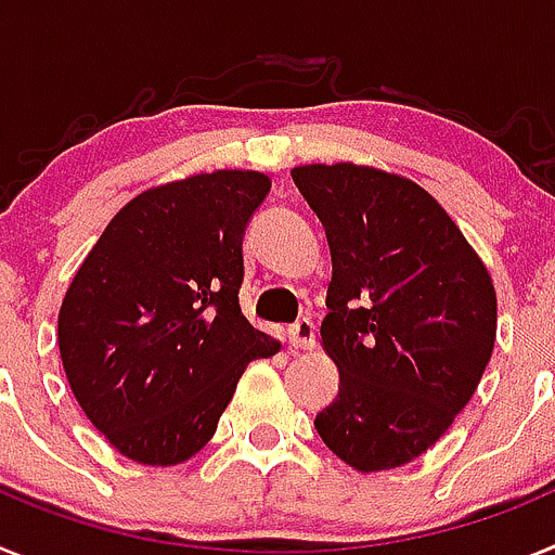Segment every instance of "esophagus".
Returning a JSON list of instances; mask_svg holds the SVG:
<instances>
[{
	"label": "esophagus",
	"mask_w": 555,
	"mask_h": 555,
	"mask_svg": "<svg viewBox=\"0 0 555 555\" xmlns=\"http://www.w3.org/2000/svg\"><path fill=\"white\" fill-rule=\"evenodd\" d=\"M286 339L295 350H311L314 348V323H311L309 317H302V320H297V323L286 331Z\"/></svg>",
	"instance_id": "obj_1"
}]
</instances>
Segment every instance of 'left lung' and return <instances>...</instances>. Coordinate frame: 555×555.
Masks as SVG:
<instances>
[{"mask_svg":"<svg viewBox=\"0 0 555 555\" xmlns=\"http://www.w3.org/2000/svg\"><path fill=\"white\" fill-rule=\"evenodd\" d=\"M292 179L334 263L320 336L339 392L317 433L364 475L404 466L480 385L496 336L491 274L413 179L353 163L300 165Z\"/></svg>","mask_w":555,"mask_h":555,"instance_id":"8db88e82","label":"left lung"}]
</instances>
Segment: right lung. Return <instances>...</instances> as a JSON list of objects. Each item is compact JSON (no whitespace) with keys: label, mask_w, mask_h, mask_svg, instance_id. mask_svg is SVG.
<instances>
[{"label":"right lung","mask_w":555,"mask_h":555,"mask_svg":"<svg viewBox=\"0 0 555 555\" xmlns=\"http://www.w3.org/2000/svg\"><path fill=\"white\" fill-rule=\"evenodd\" d=\"M269 188L260 170H212L142 191L108 221L66 288V382L129 461H191L246 364L281 350L238 306L241 241Z\"/></svg>","instance_id":"add662e5"}]
</instances>
